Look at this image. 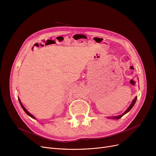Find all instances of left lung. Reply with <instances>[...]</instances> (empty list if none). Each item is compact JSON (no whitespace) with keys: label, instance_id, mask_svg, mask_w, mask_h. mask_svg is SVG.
Returning a JSON list of instances; mask_svg holds the SVG:
<instances>
[{"label":"left lung","instance_id":"obj_1","mask_svg":"<svg viewBox=\"0 0 156 156\" xmlns=\"http://www.w3.org/2000/svg\"><path fill=\"white\" fill-rule=\"evenodd\" d=\"M136 99H137V96H136L135 97V99L133 100V101H132V104H130V105L129 106V107L128 108V109L125 111V112L124 113H122V114H121V115H119V116H113V117H109V118H112V119H120L122 116H124L125 114H126L127 112H128L131 109H132V108L133 107V105H135V102H136Z\"/></svg>","mask_w":156,"mask_h":156}]
</instances>
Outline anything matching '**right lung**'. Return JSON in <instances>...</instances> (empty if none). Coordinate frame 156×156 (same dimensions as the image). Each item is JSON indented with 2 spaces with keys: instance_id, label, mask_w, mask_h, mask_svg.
<instances>
[{
  "instance_id": "right-lung-1",
  "label": "right lung",
  "mask_w": 156,
  "mask_h": 156,
  "mask_svg": "<svg viewBox=\"0 0 156 156\" xmlns=\"http://www.w3.org/2000/svg\"><path fill=\"white\" fill-rule=\"evenodd\" d=\"M18 100H19V102H20V105H21V108H23V109L24 110V112H26V113H27V114H28V115L29 116H30L31 118H34V119H35V117H34V116H33L31 114H30V112H28V111H27V110L26 109V108H24V106L23 105V104H22V103H21V102L20 99H18Z\"/></svg>"
}]
</instances>
